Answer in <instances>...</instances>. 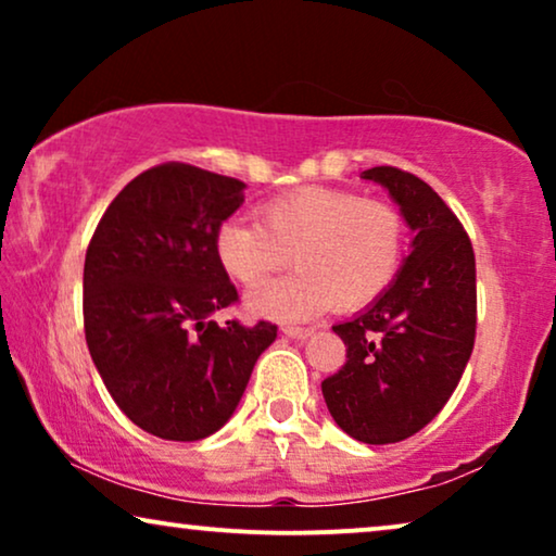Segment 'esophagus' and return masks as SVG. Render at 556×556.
I'll use <instances>...</instances> for the list:
<instances>
[{"label":"esophagus","mask_w":556,"mask_h":556,"mask_svg":"<svg viewBox=\"0 0 556 556\" xmlns=\"http://www.w3.org/2000/svg\"><path fill=\"white\" fill-rule=\"evenodd\" d=\"M314 331L316 329H311V326H308V329H303V326H286V329H283L288 339H308Z\"/></svg>","instance_id":"1"}]
</instances>
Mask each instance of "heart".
Instances as JSON below:
<instances>
[{"label": "heart", "mask_w": 556, "mask_h": 556, "mask_svg": "<svg viewBox=\"0 0 556 556\" xmlns=\"http://www.w3.org/2000/svg\"><path fill=\"white\" fill-rule=\"evenodd\" d=\"M407 225L390 202L354 192L306 187L257 207V223L230 219L215 235L223 270L242 288H261L283 270L293 276L248 299L253 316L303 321L331 303L356 311L379 299L397 276Z\"/></svg>", "instance_id": "obj_1"}]
</instances>
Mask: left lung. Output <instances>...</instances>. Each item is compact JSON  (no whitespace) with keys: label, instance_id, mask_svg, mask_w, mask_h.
I'll return each instance as SVG.
<instances>
[{"label":"left lung","instance_id":"8db88e82","mask_svg":"<svg viewBox=\"0 0 556 556\" xmlns=\"http://www.w3.org/2000/svg\"><path fill=\"white\" fill-rule=\"evenodd\" d=\"M415 232L413 253L379 299L333 326L346 362L326 377V407L359 443H400L422 430L458 387L476 341V255L460 219L415 174L375 166Z\"/></svg>","mask_w":556,"mask_h":556}]
</instances>
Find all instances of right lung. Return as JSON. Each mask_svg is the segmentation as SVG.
<instances>
[{"label":"right lung","mask_w":556,"mask_h":556,"mask_svg":"<svg viewBox=\"0 0 556 556\" xmlns=\"http://www.w3.org/2000/svg\"><path fill=\"white\" fill-rule=\"evenodd\" d=\"M240 179L159 164L103 212L83 268V324L105 390L128 420L192 443L230 420L278 326H219L238 301L215 255L219 225L240 207Z\"/></svg>","instance_id":"obj_1"}]
</instances>
